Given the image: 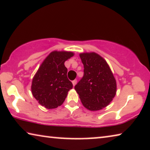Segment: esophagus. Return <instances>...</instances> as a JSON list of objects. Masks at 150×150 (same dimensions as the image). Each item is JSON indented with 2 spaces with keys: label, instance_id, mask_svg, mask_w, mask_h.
Instances as JSON below:
<instances>
[{
  "label": "esophagus",
  "instance_id": "1",
  "mask_svg": "<svg viewBox=\"0 0 150 150\" xmlns=\"http://www.w3.org/2000/svg\"><path fill=\"white\" fill-rule=\"evenodd\" d=\"M76 82H77V80H73V81H72L73 86H75V85H76Z\"/></svg>",
  "mask_w": 150,
  "mask_h": 150
}]
</instances>
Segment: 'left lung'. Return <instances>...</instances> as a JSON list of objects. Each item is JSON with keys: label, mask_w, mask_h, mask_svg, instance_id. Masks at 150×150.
<instances>
[{"label": "left lung", "mask_w": 150, "mask_h": 150, "mask_svg": "<svg viewBox=\"0 0 150 150\" xmlns=\"http://www.w3.org/2000/svg\"><path fill=\"white\" fill-rule=\"evenodd\" d=\"M84 75L74 86L82 103L91 111L103 109L116 93V82L107 62L95 53L80 55Z\"/></svg>", "instance_id": "1"}]
</instances>
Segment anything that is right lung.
I'll use <instances>...</instances> for the list:
<instances>
[{"label":"right lung","instance_id":"1","mask_svg":"<svg viewBox=\"0 0 150 150\" xmlns=\"http://www.w3.org/2000/svg\"><path fill=\"white\" fill-rule=\"evenodd\" d=\"M71 52L53 51L47 56L33 78L32 93L38 103L47 109L62 105L73 87L67 76L64 62L72 57Z\"/></svg>","mask_w":150,"mask_h":150}]
</instances>
